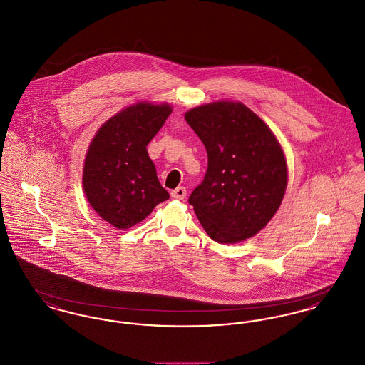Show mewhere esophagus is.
<instances>
[{"label": "esophagus", "mask_w": 365, "mask_h": 365, "mask_svg": "<svg viewBox=\"0 0 365 365\" xmlns=\"http://www.w3.org/2000/svg\"><path fill=\"white\" fill-rule=\"evenodd\" d=\"M171 195L176 198V200H183L186 197V189L183 186H179V187H176L175 190H173Z\"/></svg>", "instance_id": "esophagus-1"}]
</instances>
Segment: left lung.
Returning a JSON list of instances; mask_svg holds the SVG:
<instances>
[{"label": "left lung", "instance_id": "8db88e82", "mask_svg": "<svg viewBox=\"0 0 365 365\" xmlns=\"http://www.w3.org/2000/svg\"><path fill=\"white\" fill-rule=\"evenodd\" d=\"M208 153L189 204L219 243L241 242L277 213L287 186L286 158L268 125L241 103L197 106L185 116Z\"/></svg>", "mask_w": 365, "mask_h": 365}]
</instances>
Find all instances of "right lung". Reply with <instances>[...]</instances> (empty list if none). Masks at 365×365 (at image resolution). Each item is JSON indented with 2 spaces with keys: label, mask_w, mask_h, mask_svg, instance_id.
Here are the masks:
<instances>
[{
  "label": "right lung",
  "mask_w": 365,
  "mask_h": 365,
  "mask_svg": "<svg viewBox=\"0 0 365 365\" xmlns=\"http://www.w3.org/2000/svg\"><path fill=\"white\" fill-rule=\"evenodd\" d=\"M171 112L167 104L128 106L104 123L90 143L83 189L90 205L109 225L120 230L135 226L170 198L146 146Z\"/></svg>",
  "instance_id": "obj_1"
}]
</instances>
